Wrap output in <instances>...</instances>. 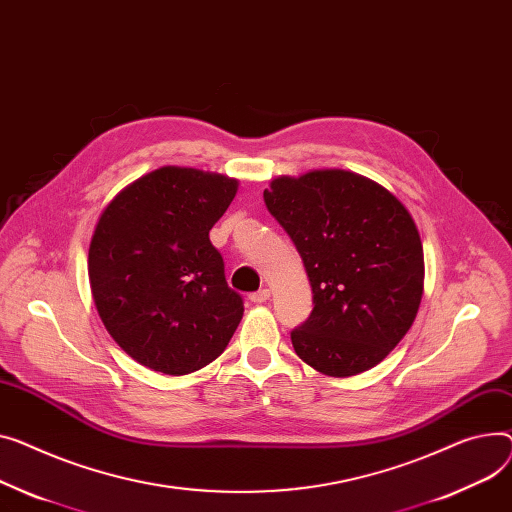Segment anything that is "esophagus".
I'll use <instances>...</instances> for the list:
<instances>
[{
    "label": "esophagus",
    "mask_w": 512,
    "mask_h": 512,
    "mask_svg": "<svg viewBox=\"0 0 512 512\" xmlns=\"http://www.w3.org/2000/svg\"><path fill=\"white\" fill-rule=\"evenodd\" d=\"M269 296H271V292H269L267 288H263V290H259V292H253L249 298H251V302L261 304V302H267V300H269Z\"/></svg>",
    "instance_id": "esophagus-1"
}]
</instances>
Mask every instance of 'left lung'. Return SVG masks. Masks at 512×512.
<instances>
[{"label": "left lung", "instance_id": "8db88e82", "mask_svg": "<svg viewBox=\"0 0 512 512\" xmlns=\"http://www.w3.org/2000/svg\"><path fill=\"white\" fill-rule=\"evenodd\" d=\"M265 206L290 234L313 288L294 352L327 377L377 366L410 331L424 292L420 232L379 183L342 168L278 177Z\"/></svg>", "mask_w": 512, "mask_h": 512}]
</instances>
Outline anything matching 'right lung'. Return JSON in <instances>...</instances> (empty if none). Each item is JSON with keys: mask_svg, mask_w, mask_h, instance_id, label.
Listing matches in <instances>:
<instances>
[{"mask_svg": "<svg viewBox=\"0 0 512 512\" xmlns=\"http://www.w3.org/2000/svg\"><path fill=\"white\" fill-rule=\"evenodd\" d=\"M238 181L162 166L102 210L88 249L96 311L135 362L162 374L195 372L228 346L245 306L226 284L210 230Z\"/></svg>", "mask_w": 512, "mask_h": 512, "instance_id": "obj_1", "label": "right lung"}]
</instances>
